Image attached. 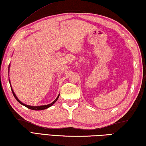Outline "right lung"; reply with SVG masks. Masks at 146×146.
Segmentation results:
<instances>
[{
    "label": "right lung",
    "mask_w": 146,
    "mask_h": 146,
    "mask_svg": "<svg viewBox=\"0 0 146 146\" xmlns=\"http://www.w3.org/2000/svg\"><path fill=\"white\" fill-rule=\"evenodd\" d=\"M9 82H10V81H9ZM11 91H12V93H13V96L15 97V98H16V100H17V101H18V102H19L20 104H21L22 105H23V106H26V108H28V109H30V110H45V109L48 108L50 107V106H52V105L53 104L55 103V102H56V101L58 100V97H59V95H58V97H57V98H56V99H55V100H54L52 103H51L50 104L45 105V106H31L26 105V104H23V102H21V101H20V100L18 99V98L17 97V96L15 95V94L14 93L13 90H12V88H11Z\"/></svg>",
    "instance_id": "1"
}]
</instances>
